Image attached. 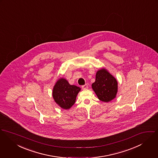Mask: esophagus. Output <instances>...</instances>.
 <instances>
[{
    "label": "esophagus",
    "mask_w": 158,
    "mask_h": 158,
    "mask_svg": "<svg viewBox=\"0 0 158 158\" xmlns=\"http://www.w3.org/2000/svg\"><path fill=\"white\" fill-rule=\"evenodd\" d=\"M88 88V86L87 84H85L82 86V88L83 89H87Z\"/></svg>",
    "instance_id": "34e87169"
}]
</instances>
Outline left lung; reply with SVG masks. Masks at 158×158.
<instances>
[{"label": "left lung", "mask_w": 158, "mask_h": 158, "mask_svg": "<svg viewBox=\"0 0 158 158\" xmlns=\"http://www.w3.org/2000/svg\"><path fill=\"white\" fill-rule=\"evenodd\" d=\"M118 85L116 78L106 69L102 68L96 72V80L91 87L100 101L108 102L116 97Z\"/></svg>", "instance_id": "left-lung-1"}]
</instances>
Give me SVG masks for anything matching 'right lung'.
Returning a JSON list of instances; mask_svg holds the SVG:
<instances>
[{
    "label": "right lung",
    "instance_id": "right-lung-1",
    "mask_svg": "<svg viewBox=\"0 0 158 158\" xmlns=\"http://www.w3.org/2000/svg\"><path fill=\"white\" fill-rule=\"evenodd\" d=\"M81 88L70 85L65 78H60L53 87L52 95L55 102L60 108L69 110L76 102Z\"/></svg>",
    "mask_w": 158,
    "mask_h": 158
}]
</instances>
